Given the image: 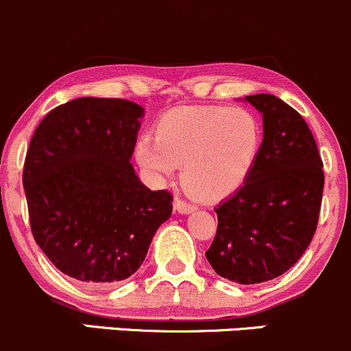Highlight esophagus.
Masks as SVG:
<instances>
[{
  "instance_id": "obj_1",
  "label": "esophagus",
  "mask_w": 351,
  "mask_h": 351,
  "mask_svg": "<svg viewBox=\"0 0 351 351\" xmlns=\"http://www.w3.org/2000/svg\"><path fill=\"white\" fill-rule=\"evenodd\" d=\"M174 209L177 210V213H180V214H189V213H192V210L195 209V207L192 206V204H189V202L180 201V199H176V201H174Z\"/></svg>"
}]
</instances>
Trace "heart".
<instances>
[{"mask_svg": "<svg viewBox=\"0 0 351 351\" xmlns=\"http://www.w3.org/2000/svg\"><path fill=\"white\" fill-rule=\"evenodd\" d=\"M261 125L246 108L180 107L159 119L152 137L135 145V159L149 174L180 182L202 201H221L244 186L259 149Z\"/></svg>", "mask_w": 351, "mask_h": 351, "instance_id": "b5f03b06", "label": "heart"}]
</instances>
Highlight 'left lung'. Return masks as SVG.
I'll return each mask as SVG.
<instances>
[{"label": "left lung", "instance_id": "obj_1", "mask_svg": "<svg viewBox=\"0 0 351 351\" xmlns=\"http://www.w3.org/2000/svg\"><path fill=\"white\" fill-rule=\"evenodd\" d=\"M263 115V144L244 186L216 207L206 251L217 274L239 285L281 276L310 246L322 207L323 162L293 107L269 93L244 97Z\"/></svg>", "mask_w": 351, "mask_h": 351}]
</instances>
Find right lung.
Instances as JSON below:
<instances>
[{
    "label": "right lung",
    "mask_w": 351,
    "mask_h": 351,
    "mask_svg": "<svg viewBox=\"0 0 351 351\" xmlns=\"http://www.w3.org/2000/svg\"><path fill=\"white\" fill-rule=\"evenodd\" d=\"M144 108L84 97L36 127L23 167L29 226L66 276L90 286L127 280L172 214V194L141 182L130 157Z\"/></svg>",
    "instance_id": "right-lung-1"
}]
</instances>
